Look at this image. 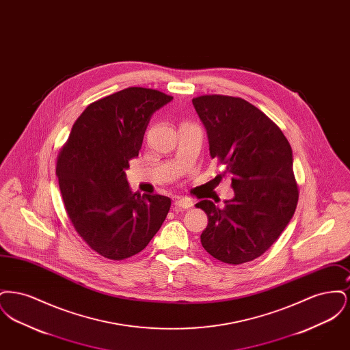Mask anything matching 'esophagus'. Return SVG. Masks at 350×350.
Instances as JSON below:
<instances>
[{"instance_id":"obj_1","label":"esophagus","mask_w":350,"mask_h":350,"mask_svg":"<svg viewBox=\"0 0 350 350\" xmlns=\"http://www.w3.org/2000/svg\"><path fill=\"white\" fill-rule=\"evenodd\" d=\"M193 204H194V202L186 197H180L174 200V206L180 207V208H190V207H193Z\"/></svg>"}]
</instances>
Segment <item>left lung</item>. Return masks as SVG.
<instances>
[{
	"mask_svg": "<svg viewBox=\"0 0 350 350\" xmlns=\"http://www.w3.org/2000/svg\"><path fill=\"white\" fill-rule=\"evenodd\" d=\"M193 105L210 154L231 174L234 191L224 208L208 200L196 204L208 217L202 247L221 262H248L273 245L295 213L293 150L278 126L243 98L202 96Z\"/></svg>",
	"mask_w": 350,
	"mask_h": 350,
	"instance_id": "left-lung-1",
	"label": "left lung"
}]
</instances>
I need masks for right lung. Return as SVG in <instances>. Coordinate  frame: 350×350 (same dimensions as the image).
Segmentation results:
<instances>
[{"label": "right lung", "instance_id": "obj_1", "mask_svg": "<svg viewBox=\"0 0 350 350\" xmlns=\"http://www.w3.org/2000/svg\"><path fill=\"white\" fill-rule=\"evenodd\" d=\"M172 100L133 86L96 100L77 118L59 154L56 176L68 217L106 258L144 250L169 213L170 198L133 193L124 170L139 156L152 116Z\"/></svg>", "mask_w": 350, "mask_h": 350}]
</instances>
